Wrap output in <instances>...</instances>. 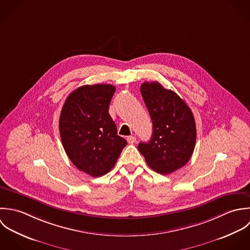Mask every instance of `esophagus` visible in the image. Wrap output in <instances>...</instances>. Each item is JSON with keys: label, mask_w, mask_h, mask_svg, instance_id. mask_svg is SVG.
I'll use <instances>...</instances> for the list:
<instances>
[{"label": "esophagus", "mask_w": 250, "mask_h": 250, "mask_svg": "<svg viewBox=\"0 0 250 250\" xmlns=\"http://www.w3.org/2000/svg\"><path fill=\"white\" fill-rule=\"evenodd\" d=\"M126 140H127V142H128L129 144H134V143L136 142V137H135V136H128V137L126 138Z\"/></svg>", "instance_id": "obj_1"}]
</instances>
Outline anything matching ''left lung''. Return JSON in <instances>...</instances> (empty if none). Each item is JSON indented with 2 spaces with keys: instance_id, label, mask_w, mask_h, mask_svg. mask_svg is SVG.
I'll return each instance as SVG.
<instances>
[{
  "instance_id": "left-lung-1",
  "label": "left lung",
  "mask_w": 250,
  "mask_h": 250,
  "mask_svg": "<svg viewBox=\"0 0 250 250\" xmlns=\"http://www.w3.org/2000/svg\"><path fill=\"white\" fill-rule=\"evenodd\" d=\"M141 95L152 122V135L138 150L147 164L159 174H170L185 166L195 148L196 125L187 103L158 82H144Z\"/></svg>"
}]
</instances>
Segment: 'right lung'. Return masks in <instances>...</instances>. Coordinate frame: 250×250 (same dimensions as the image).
I'll use <instances>...</instances> for the list:
<instances>
[{
    "instance_id": "obj_1",
    "label": "right lung",
    "mask_w": 250,
    "mask_h": 250,
    "mask_svg": "<svg viewBox=\"0 0 250 250\" xmlns=\"http://www.w3.org/2000/svg\"><path fill=\"white\" fill-rule=\"evenodd\" d=\"M115 91L107 84L81 86L67 97L61 112L63 149L79 170L92 177L107 174L127 144L108 113Z\"/></svg>"
}]
</instances>
